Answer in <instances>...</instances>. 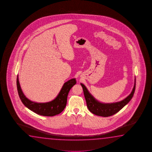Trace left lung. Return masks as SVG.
<instances>
[{
  "instance_id": "8db88e82",
  "label": "left lung",
  "mask_w": 152,
  "mask_h": 152,
  "mask_svg": "<svg viewBox=\"0 0 152 152\" xmlns=\"http://www.w3.org/2000/svg\"><path fill=\"white\" fill-rule=\"evenodd\" d=\"M83 90L85 99L88 108L92 113L96 115L103 117H108L118 113L124 106L129 103L134 96L136 88V78L134 79V85L131 94L126 98L120 102L113 103H102L96 100L88 91L85 85L81 83Z\"/></svg>"
}]
</instances>
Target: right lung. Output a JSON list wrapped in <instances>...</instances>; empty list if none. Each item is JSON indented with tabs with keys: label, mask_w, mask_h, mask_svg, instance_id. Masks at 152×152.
<instances>
[{
	"label": "right lung",
	"mask_w": 152,
	"mask_h": 152,
	"mask_svg": "<svg viewBox=\"0 0 152 152\" xmlns=\"http://www.w3.org/2000/svg\"><path fill=\"white\" fill-rule=\"evenodd\" d=\"M75 79H72L64 83L58 95L54 100L47 103H36L26 98L21 89L17 75V88L18 95L22 102L31 111L40 115L53 116L61 113L64 110L67 103L68 94L71 88L76 84Z\"/></svg>",
	"instance_id": "add662e5"
}]
</instances>
